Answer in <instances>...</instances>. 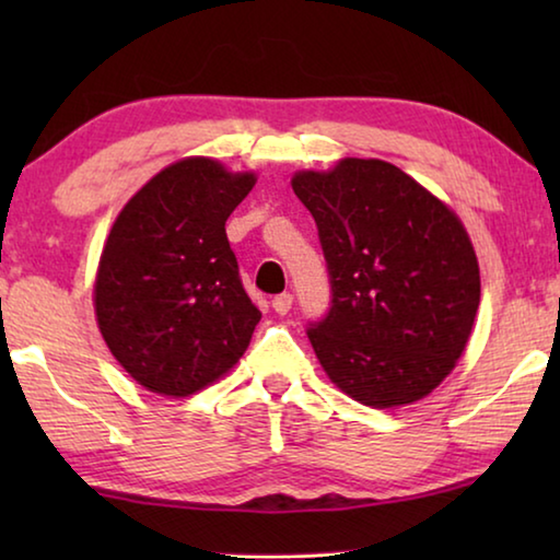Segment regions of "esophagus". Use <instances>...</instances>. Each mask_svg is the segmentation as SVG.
I'll return each instance as SVG.
<instances>
[{"mask_svg":"<svg viewBox=\"0 0 560 560\" xmlns=\"http://www.w3.org/2000/svg\"><path fill=\"white\" fill-rule=\"evenodd\" d=\"M291 303H293V296H291V293H279V296H273V301H271V308L277 311L279 316H287L289 311H291Z\"/></svg>","mask_w":560,"mask_h":560,"instance_id":"obj_1","label":"esophagus"}]
</instances>
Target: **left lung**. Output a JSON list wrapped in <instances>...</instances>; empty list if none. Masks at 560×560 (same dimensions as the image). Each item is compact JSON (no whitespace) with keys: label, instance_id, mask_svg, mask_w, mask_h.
Here are the masks:
<instances>
[{"label":"left lung","instance_id":"left-lung-1","mask_svg":"<svg viewBox=\"0 0 560 560\" xmlns=\"http://www.w3.org/2000/svg\"><path fill=\"white\" fill-rule=\"evenodd\" d=\"M291 187L330 273V311L308 328L330 383L375 410L428 397L467 348L481 296L457 212L377 158L299 170Z\"/></svg>","mask_w":560,"mask_h":560}]
</instances>
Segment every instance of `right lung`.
Listing matches in <instances>:
<instances>
[{
    "instance_id": "obj_1",
    "label": "right lung",
    "mask_w": 560,
    "mask_h": 560,
    "mask_svg": "<svg viewBox=\"0 0 560 560\" xmlns=\"http://www.w3.org/2000/svg\"><path fill=\"white\" fill-rule=\"evenodd\" d=\"M257 175L183 158L122 207L103 244L93 308L113 358L145 390L200 393L249 348L259 308L246 296L224 222Z\"/></svg>"
}]
</instances>
